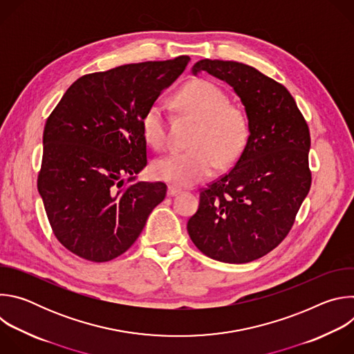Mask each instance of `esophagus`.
Segmentation results:
<instances>
[{
  "mask_svg": "<svg viewBox=\"0 0 354 354\" xmlns=\"http://www.w3.org/2000/svg\"><path fill=\"white\" fill-rule=\"evenodd\" d=\"M180 192H182V189H179V187L174 186V185H171V186L168 187V196H169V197H172V196H176V194H179Z\"/></svg>",
  "mask_w": 354,
  "mask_h": 354,
  "instance_id": "obj_1",
  "label": "esophagus"
}]
</instances>
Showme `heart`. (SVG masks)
I'll return each mask as SVG.
<instances>
[{
	"label": "heart",
	"mask_w": 354,
	"mask_h": 354,
	"mask_svg": "<svg viewBox=\"0 0 354 354\" xmlns=\"http://www.w3.org/2000/svg\"><path fill=\"white\" fill-rule=\"evenodd\" d=\"M178 104L201 123L193 149L174 151L153 164L157 179L176 186H192L214 174L218 164H234L246 145L248 120L230 105L227 93L207 80L189 82L178 95ZM141 131L148 144L161 148L167 141V113L154 102L141 118Z\"/></svg>",
	"instance_id": "b5f03b06"
}]
</instances>
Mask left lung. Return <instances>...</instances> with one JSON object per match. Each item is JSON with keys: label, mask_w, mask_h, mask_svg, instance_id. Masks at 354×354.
<instances>
[{"label": "left lung", "mask_w": 354, "mask_h": 354, "mask_svg": "<svg viewBox=\"0 0 354 354\" xmlns=\"http://www.w3.org/2000/svg\"><path fill=\"white\" fill-rule=\"evenodd\" d=\"M201 71L234 88L249 136L234 168L200 192L187 232L206 257L248 263L286 238L310 192V130L287 88L257 68L205 59L192 68Z\"/></svg>", "instance_id": "8db88e82"}]
</instances>
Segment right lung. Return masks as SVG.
I'll return each mask as SVG.
<instances>
[{
  "label": "right lung",
  "mask_w": 354,
  "mask_h": 354,
  "mask_svg": "<svg viewBox=\"0 0 354 354\" xmlns=\"http://www.w3.org/2000/svg\"><path fill=\"white\" fill-rule=\"evenodd\" d=\"M189 60L86 74L47 118L37 190L56 238L77 257L91 262L120 257L165 198V183L136 182L147 165L141 118Z\"/></svg>",
  "instance_id": "right-lung-1"
}]
</instances>
